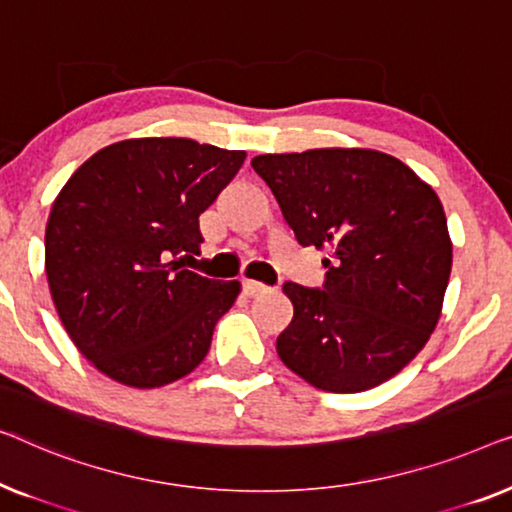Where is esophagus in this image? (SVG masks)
I'll use <instances>...</instances> for the list:
<instances>
[{"mask_svg":"<svg viewBox=\"0 0 512 512\" xmlns=\"http://www.w3.org/2000/svg\"><path fill=\"white\" fill-rule=\"evenodd\" d=\"M243 292H246L248 297H262V294L269 292V287L257 283V280H243Z\"/></svg>","mask_w":512,"mask_h":512,"instance_id":"esophagus-1","label":"esophagus"}]
</instances>
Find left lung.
I'll return each instance as SVG.
<instances>
[{"label": "left lung", "mask_w": 512, "mask_h": 512, "mask_svg": "<svg viewBox=\"0 0 512 512\" xmlns=\"http://www.w3.org/2000/svg\"><path fill=\"white\" fill-rule=\"evenodd\" d=\"M301 246L329 250L325 290L285 283L294 318L276 350L325 392L371 390L408 366L443 311L452 241L441 199L371 148L257 155Z\"/></svg>", "instance_id": "1"}]
</instances>
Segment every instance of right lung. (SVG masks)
I'll return each instance as SVG.
<instances>
[{
	"label": "right lung",
	"mask_w": 512,
	"mask_h": 512,
	"mask_svg": "<svg viewBox=\"0 0 512 512\" xmlns=\"http://www.w3.org/2000/svg\"><path fill=\"white\" fill-rule=\"evenodd\" d=\"M246 160L183 136L125 139L97 150L53 201L46 276L81 355L136 390L185 378L204 362L239 280L183 269L201 253L199 215Z\"/></svg>",
	"instance_id": "add662e5"
}]
</instances>
